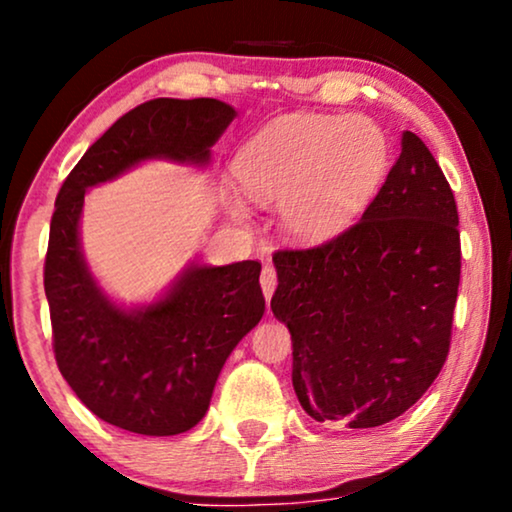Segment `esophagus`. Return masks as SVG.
Here are the masks:
<instances>
[{
	"label": "esophagus",
	"mask_w": 512,
	"mask_h": 512,
	"mask_svg": "<svg viewBox=\"0 0 512 512\" xmlns=\"http://www.w3.org/2000/svg\"><path fill=\"white\" fill-rule=\"evenodd\" d=\"M261 289L265 293V300H270L277 289V270L272 265H265L261 272Z\"/></svg>",
	"instance_id": "34e87169"
}]
</instances>
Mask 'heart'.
I'll list each match as a JSON object with an SVG mask.
<instances>
[{
	"label": "heart",
	"instance_id": "1",
	"mask_svg": "<svg viewBox=\"0 0 512 512\" xmlns=\"http://www.w3.org/2000/svg\"><path fill=\"white\" fill-rule=\"evenodd\" d=\"M387 165V137L368 118L300 114L256 132L233 172L251 200L279 202L286 233L324 242L352 226Z\"/></svg>",
	"mask_w": 512,
	"mask_h": 512
}]
</instances>
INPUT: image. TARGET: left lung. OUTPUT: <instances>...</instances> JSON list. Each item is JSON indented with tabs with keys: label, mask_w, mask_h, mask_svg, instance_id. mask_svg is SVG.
Wrapping results in <instances>:
<instances>
[{
	"label": "left lung",
	"mask_w": 512,
	"mask_h": 512,
	"mask_svg": "<svg viewBox=\"0 0 512 512\" xmlns=\"http://www.w3.org/2000/svg\"><path fill=\"white\" fill-rule=\"evenodd\" d=\"M352 228L272 256V312L293 340L307 415L347 429L401 417L450 352L461 275L457 202L415 132Z\"/></svg>",
	"instance_id": "obj_1"
}]
</instances>
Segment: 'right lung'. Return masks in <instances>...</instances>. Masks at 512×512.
<instances>
[{
	"label": "right lung",
	"mask_w": 512,
	"mask_h": 512,
	"mask_svg": "<svg viewBox=\"0 0 512 512\" xmlns=\"http://www.w3.org/2000/svg\"><path fill=\"white\" fill-rule=\"evenodd\" d=\"M233 118L212 97L139 104L83 153L55 198L44 263L55 361L81 403L118 429L177 436L205 417L223 363L265 312L261 263H193L156 303L123 310L83 261V195L142 160L207 165Z\"/></svg>",
	"instance_id": "add662e5"
}]
</instances>
